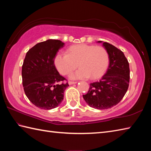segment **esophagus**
<instances>
[{"label": "esophagus", "mask_w": 151, "mask_h": 151, "mask_svg": "<svg viewBox=\"0 0 151 151\" xmlns=\"http://www.w3.org/2000/svg\"><path fill=\"white\" fill-rule=\"evenodd\" d=\"M76 83H77V82H76V81H69V85L75 84H76Z\"/></svg>", "instance_id": "1"}]
</instances>
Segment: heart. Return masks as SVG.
I'll return each instance as SVG.
<instances>
[{
	"mask_svg": "<svg viewBox=\"0 0 151 151\" xmlns=\"http://www.w3.org/2000/svg\"><path fill=\"white\" fill-rule=\"evenodd\" d=\"M109 54L102 46L80 44L70 47L67 54L58 52L54 58V64L58 71L67 75L78 66L76 71L70 75L71 79L96 80L104 75L109 65Z\"/></svg>",
	"mask_w": 151,
	"mask_h": 151,
	"instance_id": "1",
	"label": "heart"
}]
</instances>
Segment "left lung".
I'll return each mask as SVG.
<instances>
[{"label":"left lung","instance_id":"obj_1","mask_svg":"<svg viewBox=\"0 0 151 151\" xmlns=\"http://www.w3.org/2000/svg\"><path fill=\"white\" fill-rule=\"evenodd\" d=\"M102 45L109 54L108 70L99 82L89 84L88 92L83 95L86 103L98 110H106L117 104L127 93L130 82L129 63L124 53L107 42Z\"/></svg>","mask_w":151,"mask_h":151}]
</instances>
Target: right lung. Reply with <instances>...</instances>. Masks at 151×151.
Returning a JSON list of instances; mask_svg holds the SVG:
<instances>
[{"mask_svg": "<svg viewBox=\"0 0 151 151\" xmlns=\"http://www.w3.org/2000/svg\"><path fill=\"white\" fill-rule=\"evenodd\" d=\"M63 45L60 40H48L27 52L22 66V86L29 101L39 108L51 110L59 106L69 86L54 65V58Z\"/></svg>", "mask_w": 151, "mask_h": 151, "instance_id": "obj_1", "label": "right lung"}]
</instances>
